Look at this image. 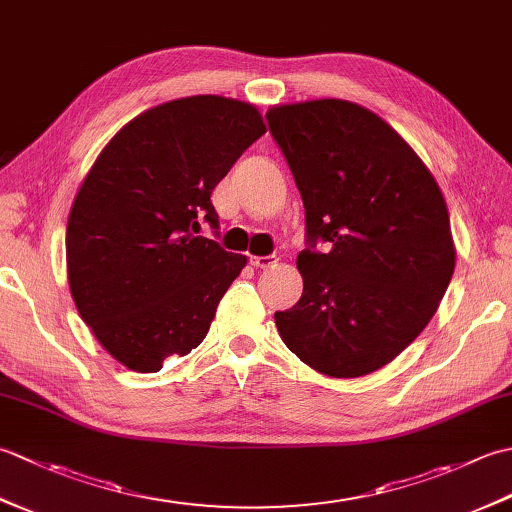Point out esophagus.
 I'll return each mask as SVG.
<instances>
[{
	"label": "esophagus",
	"mask_w": 512,
	"mask_h": 512,
	"mask_svg": "<svg viewBox=\"0 0 512 512\" xmlns=\"http://www.w3.org/2000/svg\"><path fill=\"white\" fill-rule=\"evenodd\" d=\"M250 264H253L255 268H275L279 264V257L275 255H266V257H250Z\"/></svg>",
	"instance_id": "34e87169"
}]
</instances>
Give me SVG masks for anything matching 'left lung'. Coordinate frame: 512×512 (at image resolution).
<instances>
[{
  "label": "left lung",
  "mask_w": 512,
  "mask_h": 512,
  "mask_svg": "<svg viewBox=\"0 0 512 512\" xmlns=\"http://www.w3.org/2000/svg\"><path fill=\"white\" fill-rule=\"evenodd\" d=\"M266 121L306 209L303 295L275 312L277 330L325 376L372 374L416 339L449 288L447 202L416 151L361 105H279Z\"/></svg>",
  "instance_id": "obj_1"
}]
</instances>
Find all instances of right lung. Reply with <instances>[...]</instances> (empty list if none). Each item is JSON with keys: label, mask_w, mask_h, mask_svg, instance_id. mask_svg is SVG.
I'll return each instance as SVG.
<instances>
[{"label": "right lung", "mask_w": 512, "mask_h": 512, "mask_svg": "<svg viewBox=\"0 0 512 512\" xmlns=\"http://www.w3.org/2000/svg\"><path fill=\"white\" fill-rule=\"evenodd\" d=\"M264 134L250 103L189 96L129 121L85 176L65 233L70 292L125 367L158 372L204 341L246 257L200 226H220L211 193Z\"/></svg>", "instance_id": "right-lung-1"}]
</instances>
